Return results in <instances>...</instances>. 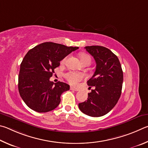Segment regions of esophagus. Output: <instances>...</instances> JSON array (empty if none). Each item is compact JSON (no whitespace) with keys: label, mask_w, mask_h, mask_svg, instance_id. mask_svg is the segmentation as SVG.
<instances>
[{"label":"esophagus","mask_w":148,"mask_h":148,"mask_svg":"<svg viewBox=\"0 0 148 148\" xmlns=\"http://www.w3.org/2000/svg\"><path fill=\"white\" fill-rule=\"evenodd\" d=\"M70 90H73V91H79V90L78 88H74V87H72V86L70 87Z\"/></svg>","instance_id":"obj_1"}]
</instances>
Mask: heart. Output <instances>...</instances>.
I'll return each instance as SVG.
<instances>
[{"instance_id": "1", "label": "heart", "mask_w": 148, "mask_h": 148, "mask_svg": "<svg viewBox=\"0 0 148 148\" xmlns=\"http://www.w3.org/2000/svg\"><path fill=\"white\" fill-rule=\"evenodd\" d=\"M80 59H81V61L82 62V64L85 63V62H89L90 64V62H91V58H90V56L88 54H80ZM66 58H64L63 60V62L66 61ZM65 77H66L67 81H68L70 84L75 85L84 78V75L81 73L70 71L66 73Z\"/></svg>"}]
</instances>
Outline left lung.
Listing matches in <instances>:
<instances>
[{"mask_svg": "<svg viewBox=\"0 0 148 148\" xmlns=\"http://www.w3.org/2000/svg\"><path fill=\"white\" fill-rule=\"evenodd\" d=\"M94 57L96 68L94 75L87 81L95 88L88 94V100L79 104L81 112L92 117L107 114L115 107L121 94L123 71L117 56L103 46L85 47Z\"/></svg>", "mask_w": 148, "mask_h": 148, "instance_id": "left-lung-1", "label": "left lung"}]
</instances>
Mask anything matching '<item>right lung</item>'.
<instances>
[{"label":"right lung","mask_w":148,"mask_h":148,"mask_svg":"<svg viewBox=\"0 0 148 148\" xmlns=\"http://www.w3.org/2000/svg\"><path fill=\"white\" fill-rule=\"evenodd\" d=\"M78 47L45 42L28 52L20 66L18 89L23 101L38 112L54 110L60 103L62 93L69 90V85L50 81L54 69L60 62Z\"/></svg>","instance_id":"obj_1"}]
</instances>
